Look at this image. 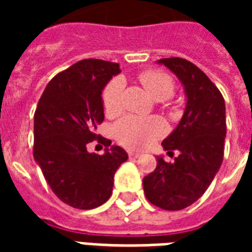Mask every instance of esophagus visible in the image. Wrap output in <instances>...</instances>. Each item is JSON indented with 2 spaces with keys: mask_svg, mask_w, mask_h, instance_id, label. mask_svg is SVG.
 I'll return each instance as SVG.
<instances>
[{
  "mask_svg": "<svg viewBox=\"0 0 252 252\" xmlns=\"http://www.w3.org/2000/svg\"><path fill=\"white\" fill-rule=\"evenodd\" d=\"M128 156H129V158H138L141 154L136 153V152H132V150H130V152H128Z\"/></svg>",
  "mask_w": 252,
  "mask_h": 252,
  "instance_id": "34e87169",
  "label": "esophagus"
}]
</instances>
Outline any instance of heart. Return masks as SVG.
<instances>
[{"label":"heart","mask_w":252,"mask_h":252,"mask_svg":"<svg viewBox=\"0 0 252 252\" xmlns=\"http://www.w3.org/2000/svg\"><path fill=\"white\" fill-rule=\"evenodd\" d=\"M138 81L152 98L166 100L175 93V82L166 72L148 69L138 74ZM122 81L115 78L106 85L102 93L103 110L108 116L122 111ZM166 132L165 123L158 118H136L126 116L112 126V134L120 145L129 149H142L152 145Z\"/></svg>","instance_id":"heart-1"}]
</instances>
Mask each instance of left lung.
<instances>
[{"mask_svg": "<svg viewBox=\"0 0 252 252\" xmlns=\"http://www.w3.org/2000/svg\"><path fill=\"white\" fill-rule=\"evenodd\" d=\"M178 76L187 94L183 118L162 145L178 150L174 162L157 158V167L142 180L146 199L165 211H180L199 200L222 163L226 136L225 100L205 73L180 57L158 60ZM174 154V153H172Z\"/></svg>", "mask_w": 252, "mask_h": 252, "instance_id": "left-lung-1", "label": "left lung"}]
</instances>
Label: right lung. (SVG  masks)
I'll list each match as a JSON object with an SVG mask.
<instances>
[{
  "instance_id": "right-lung-1",
  "label": "right lung",
  "mask_w": 252,
  "mask_h": 252,
  "mask_svg": "<svg viewBox=\"0 0 252 252\" xmlns=\"http://www.w3.org/2000/svg\"><path fill=\"white\" fill-rule=\"evenodd\" d=\"M119 64L86 59L57 73L43 91L33 115V158L53 193L70 207L93 209L110 199L114 175L128 159L120 146L95 134L104 120L102 90ZM107 148L87 152L89 142Z\"/></svg>"
}]
</instances>
